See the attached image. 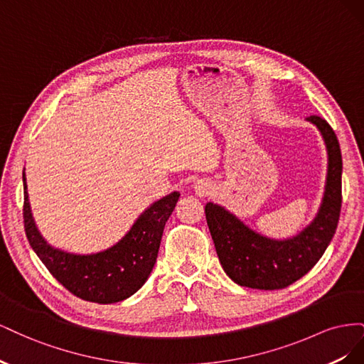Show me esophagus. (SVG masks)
<instances>
[{
  "label": "esophagus",
  "instance_id": "esophagus-1",
  "mask_svg": "<svg viewBox=\"0 0 364 364\" xmlns=\"http://www.w3.org/2000/svg\"><path fill=\"white\" fill-rule=\"evenodd\" d=\"M194 190L199 196H208L209 193L214 190V186H213L211 182L206 181V179H199V181H196V183H194Z\"/></svg>",
  "mask_w": 364,
  "mask_h": 364
}]
</instances>
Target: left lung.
<instances>
[{"label":"left lung","instance_id":"obj_1","mask_svg":"<svg viewBox=\"0 0 364 364\" xmlns=\"http://www.w3.org/2000/svg\"><path fill=\"white\" fill-rule=\"evenodd\" d=\"M323 138L328 168L321 206L313 222L299 234L274 240L250 229L225 206H205L209 232L228 277L238 285L258 290H279L301 279L322 258L336 234L341 208V153L337 136L326 121L306 118Z\"/></svg>","mask_w":364,"mask_h":364}]
</instances>
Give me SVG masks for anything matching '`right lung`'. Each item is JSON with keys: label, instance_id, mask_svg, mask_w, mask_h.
<instances>
[{"label": "right lung", "instance_id": "obj_1", "mask_svg": "<svg viewBox=\"0 0 364 364\" xmlns=\"http://www.w3.org/2000/svg\"><path fill=\"white\" fill-rule=\"evenodd\" d=\"M23 182L24 228L28 243L65 289L83 301L115 304L127 299L144 285L156 262L165 223L179 200L178 191L153 202L114 246L80 255L53 247L41 235L31 214L26 173Z\"/></svg>", "mask_w": 364, "mask_h": 364}]
</instances>
